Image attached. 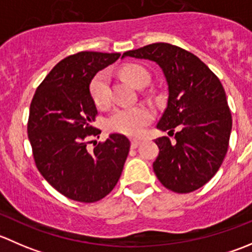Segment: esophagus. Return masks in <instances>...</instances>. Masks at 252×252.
Masks as SVG:
<instances>
[{
	"mask_svg": "<svg viewBox=\"0 0 252 252\" xmlns=\"http://www.w3.org/2000/svg\"><path fill=\"white\" fill-rule=\"evenodd\" d=\"M140 144H141V140H139V139H133V140H131V147H133V149L138 147Z\"/></svg>",
	"mask_w": 252,
	"mask_h": 252,
	"instance_id": "1",
	"label": "esophagus"
}]
</instances>
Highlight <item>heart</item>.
I'll return each instance as SVG.
<instances>
[{
    "instance_id": "b5f03b06",
    "label": "heart",
    "mask_w": 252,
    "mask_h": 252,
    "mask_svg": "<svg viewBox=\"0 0 252 252\" xmlns=\"http://www.w3.org/2000/svg\"><path fill=\"white\" fill-rule=\"evenodd\" d=\"M124 75L133 85L138 88L141 81L149 79V73L141 65H126L122 70ZM90 94L93 101L97 107H105L110 101V85L108 73L100 72L95 75L90 84ZM154 118V113L150 107L145 105L126 106L118 107L112 112L107 119V128L114 133L136 136L142 134L147 124Z\"/></svg>"
}]
</instances>
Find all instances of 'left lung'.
Instances as JSON below:
<instances>
[{
    "label": "left lung",
    "mask_w": 252,
    "mask_h": 252,
    "mask_svg": "<svg viewBox=\"0 0 252 252\" xmlns=\"http://www.w3.org/2000/svg\"><path fill=\"white\" fill-rule=\"evenodd\" d=\"M123 58L152 61L168 86L167 107L157 129L168 130L156 139L159 152L154 172L167 189L179 194L204 187L220 169L229 144L232 114L220 79L191 52L157 42L124 52Z\"/></svg>",
    "instance_id": "8db88e82"
}]
</instances>
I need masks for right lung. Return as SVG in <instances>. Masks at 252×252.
Listing matches in <instances>:
<instances>
[{"label":"right lung","instance_id":"right-lung-1","mask_svg":"<svg viewBox=\"0 0 252 252\" xmlns=\"http://www.w3.org/2000/svg\"><path fill=\"white\" fill-rule=\"evenodd\" d=\"M119 57L91 51L68 56L40 84L30 105L28 136L37 169L74 201L95 202L110 194L128 157L130 141L122 134H110L88 150V136L98 134L93 126L97 110L91 80Z\"/></svg>","mask_w":252,"mask_h":252}]
</instances>
